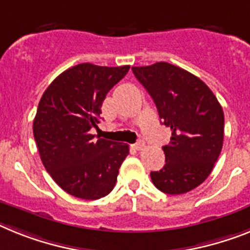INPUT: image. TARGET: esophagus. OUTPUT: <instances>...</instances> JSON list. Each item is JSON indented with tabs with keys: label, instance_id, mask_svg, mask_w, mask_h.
I'll list each match as a JSON object with an SVG mask.
<instances>
[{
	"label": "esophagus",
	"instance_id": "obj_1",
	"mask_svg": "<svg viewBox=\"0 0 250 250\" xmlns=\"http://www.w3.org/2000/svg\"><path fill=\"white\" fill-rule=\"evenodd\" d=\"M132 147L135 148V150H137V151L142 150V148L145 147V142H144V141H138V142H136L135 145H132Z\"/></svg>",
	"mask_w": 250,
	"mask_h": 250
}]
</instances>
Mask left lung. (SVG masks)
Masks as SVG:
<instances>
[{
  "label": "left lung",
  "mask_w": 250,
  "mask_h": 250,
  "mask_svg": "<svg viewBox=\"0 0 250 250\" xmlns=\"http://www.w3.org/2000/svg\"><path fill=\"white\" fill-rule=\"evenodd\" d=\"M136 79L154 100L161 123L171 129L163 150L165 165L151 171L157 189L183 194L207 179L224 142V112L202 80L188 71L157 62L132 67Z\"/></svg>",
  "instance_id": "8db88e82"
}]
</instances>
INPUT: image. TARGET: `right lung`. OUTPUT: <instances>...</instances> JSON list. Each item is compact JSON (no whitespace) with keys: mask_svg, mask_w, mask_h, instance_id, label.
Listing matches in <instances>:
<instances>
[{"mask_svg":"<svg viewBox=\"0 0 250 250\" xmlns=\"http://www.w3.org/2000/svg\"><path fill=\"white\" fill-rule=\"evenodd\" d=\"M129 66H73L44 91L33 133L45 170L68 194L99 200L114 188L128 145L91 135L98 129L103 102Z\"/></svg>","mask_w":250,"mask_h":250,"instance_id":"obj_1","label":"right lung"}]
</instances>
